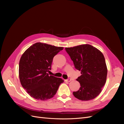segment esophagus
Segmentation results:
<instances>
[{"label":"esophagus","mask_w":124,"mask_h":124,"mask_svg":"<svg viewBox=\"0 0 124 124\" xmlns=\"http://www.w3.org/2000/svg\"><path fill=\"white\" fill-rule=\"evenodd\" d=\"M66 81H67V82H70L71 81V78H68V79H67V80H66Z\"/></svg>","instance_id":"1"}]
</instances>
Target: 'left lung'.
<instances>
[{
    "instance_id": "8db88e82",
    "label": "left lung",
    "mask_w": 124,
    "mask_h": 124,
    "mask_svg": "<svg viewBox=\"0 0 124 124\" xmlns=\"http://www.w3.org/2000/svg\"><path fill=\"white\" fill-rule=\"evenodd\" d=\"M65 50L75 68L82 74L77 79L81 86L78 91L73 92L74 96L82 101L95 98L101 92L107 80L108 70L103 54L87 44L66 47Z\"/></svg>"
}]
</instances>
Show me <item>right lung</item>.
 I'll use <instances>...</instances> for the list:
<instances>
[{"label":"right lung","mask_w":124,"mask_h":124,"mask_svg":"<svg viewBox=\"0 0 124 124\" xmlns=\"http://www.w3.org/2000/svg\"><path fill=\"white\" fill-rule=\"evenodd\" d=\"M63 49L37 42L26 50L19 62V78L23 87L36 99L46 100L55 96L63 80L49 76L54 56Z\"/></svg>","instance_id":"obj_1"}]
</instances>
